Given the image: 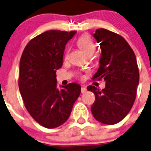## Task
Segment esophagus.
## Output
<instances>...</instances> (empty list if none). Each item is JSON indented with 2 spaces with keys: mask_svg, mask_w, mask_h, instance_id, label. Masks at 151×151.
I'll return each mask as SVG.
<instances>
[{
  "mask_svg": "<svg viewBox=\"0 0 151 151\" xmlns=\"http://www.w3.org/2000/svg\"><path fill=\"white\" fill-rule=\"evenodd\" d=\"M86 87H85V86H81V93H86Z\"/></svg>",
  "mask_w": 151,
  "mask_h": 151,
  "instance_id": "esophagus-1",
  "label": "esophagus"
}]
</instances>
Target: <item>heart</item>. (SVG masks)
Masks as SVG:
<instances>
[{"label": "heart", "instance_id": "obj_1", "mask_svg": "<svg viewBox=\"0 0 151 151\" xmlns=\"http://www.w3.org/2000/svg\"><path fill=\"white\" fill-rule=\"evenodd\" d=\"M77 44L86 56H91L95 52V43L90 36L84 35L78 39Z\"/></svg>", "mask_w": 151, "mask_h": 151}]
</instances>
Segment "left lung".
<instances>
[{
    "instance_id": "obj_1",
    "label": "left lung",
    "mask_w": 151,
    "mask_h": 151,
    "mask_svg": "<svg viewBox=\"0 0 151 151\" xmlns=\"http://www.w3.org/2000/svg\"><path fill=\"white\" fill-rule=\"evenodd\" d=\"M93 36L102 51L99 68L93 79L104 80L106 87L100 90L87 86L96 97L91 112L99 122L115 124L128 115L135 100L139 83L137 60L130 45L119 34L98 29Z\"/></svg>"
}]
</instances>
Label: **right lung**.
I'll return each instance as SVG.
<instances>
[{
	"mask_svg": "<svg viewBox=\"0 0 151 151\" xmlns=\"http://www.w3.org/2000/svg\"><path fill=\"white\" fill-rule=\"evenodd\" d=\"M76 32L46 31L31 39L21 56V96L30 115L45 128L64 124L81 94V86L76 83L58 90L56 79V70L62 66L65 45Z\"/></svg>",
	"mask_w": 151,
	"mask_h": 151,
	"instance_id": "1",
	"label": "right lung"
}]
</instances>
